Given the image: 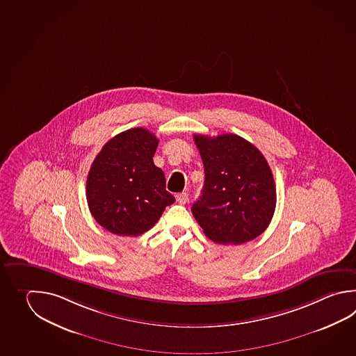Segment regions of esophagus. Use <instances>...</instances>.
Masks as SVG:
<instances>
[{"label":"esophagus","mask_w":356,"mask_h":356,"mask_svg":"<svg viewBox=\"0 0 356 356\" xmlns=\"http://www.w3.org/2000/svg\"><path fill=\"white\" fill-rule=\"evenodd\" d=\"M176 200L179 204H185L188 202V194L186 193H180L176 195Z\"/></svg>","instance_id":"34e87169"}]
</instances>
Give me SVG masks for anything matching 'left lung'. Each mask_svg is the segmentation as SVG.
<instances>
[{"label":"left lung","instance_id":"obj_1","mask_svg":"<svg viewBox=\"0 0 356 356\" xmlns=\"http://www.w3.org/2000/svg\"><path fill=\"white\" fill-rule=\"evenodd\" d=\"M203 160V194L191 211L209 240L241 245L270 225L276 189L268 161L252 143L236 134L194 136Z\"/></svg>","mask_w":356,"mask_h":356}]
</instances>
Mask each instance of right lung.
<instances>
[{"instance_id": "add662e5", "label": "right lung", "mask_w": 356, "mask_h": 356, "mask_svg": "<svg viewBox=\"0 0 356 356\" xmlns=\"http://www.w3.org/2000/svg\"><path fill=\"white\" fill-rule=\"evenodd\" d=\"M159 139L145 128L119 133L102 147L88 171L86 199L99 225L118 236L151 229L175 197L153 163Z\"/></svg>"}]
</instances>
